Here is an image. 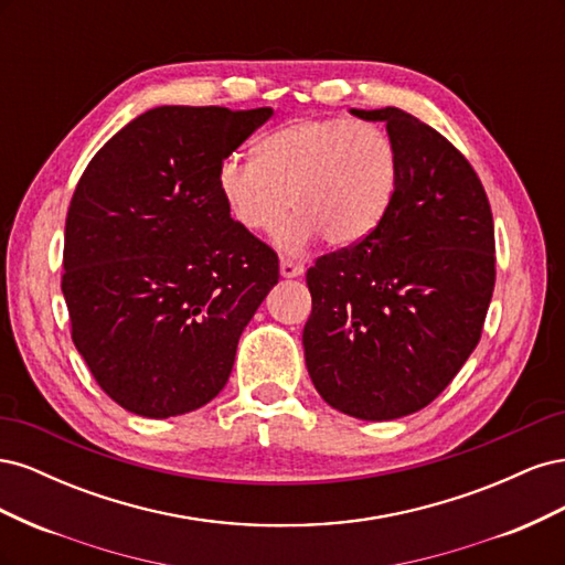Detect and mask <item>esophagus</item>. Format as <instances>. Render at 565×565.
<instances>
[{"mask_svg":"<svg viewBox=\"0 0 565 565\" xmlns=\"http://www.w3.org/2000/svg\"><path fill=\"white\" fill-rule=\"evenodd\" d=\"M303 264H299V262H292V259H282L280 262V276L282 278H299V276H303Z\"/></svg>","mask_w":565,"mask_h":565,"instance_id":"34e87169","label":"esophagus"}]
</instances>
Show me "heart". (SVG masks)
<instances>
[{
  "label": "heart",
  "mask_w": 565,
  "mask_h": 565,
  "mask_svg": "<svg viewBox=\"0 0 565 565\" xmlns=\"http://www.w3.org/2000/svg\"><path fill=\"white\" fill-rule=\"evenodd\" d=\"M401 174L398 148L370 122L306 117L270 131L254 160L226 158L218 193L233 221L249 233H276L285 252H301L322 233L334 247H349L382 224Z\"/></svg>",
  "instance_id": "1"
}]
</instances>
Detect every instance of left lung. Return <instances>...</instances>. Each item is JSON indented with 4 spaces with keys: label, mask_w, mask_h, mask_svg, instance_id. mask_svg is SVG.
Masks as SVG:
<instances>
[{
    "label": "left lung",
    "mask_w": 565,
    "mask_h": 565,
    "mask_svg": "<svg viewBox=\"0 0 565 565\" xmlns=\"http://www.w3.org/2000/svg\"><path fill=\"white\" fill-rule=\"evenodd\" d=\"M351 115L386 122L401 174L382 224L306 273L303 355L324 403L384 422L429 405L476 349L494 226L481 179L446 136L401 108Z\"/></svg>",
    "instance_id": "8db88e82"
}]
</instances>
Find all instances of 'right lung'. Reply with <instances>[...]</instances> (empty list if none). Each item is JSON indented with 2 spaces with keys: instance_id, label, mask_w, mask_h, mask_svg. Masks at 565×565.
Here are the masks:
<instances>
[{
  "instance_id": "right-lung-1",
  "label": "right lung",
  "mask_w": 565,
  "mask_h": 565,
  "mask_svg": "<svg viewBox=\"0 0 565 565\" xmlns=\"http://www.w3.org/2000/svg\"><path fill=\"white\" fill-rule=\"evenodd\" d=\"M270 108L160 106L100 148L65 218L61 289L94 380L134 415L193 413L226 386L278 256L231 218L218 167Z\"/></svg>"
}]
</instances>
